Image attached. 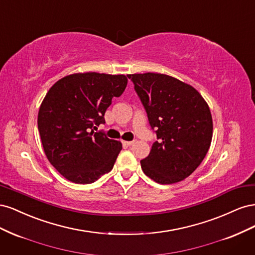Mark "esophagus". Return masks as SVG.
Here are the masks:
<instances>
[{"instance_id":"obj_1","label":"esophagus","mask_w":255,"mask_h":255,"mask_svg":"<svg viewBox=\"0 0 255 255\" xmlns=\"http://www.w3.org/2000/svg\"><path fill=\"white\" fill-rule=\"evenodd\" d=\"M122 143H123V145L129 146V145H132L134 143V141H122Z\"/></svg>"}]
</instances>
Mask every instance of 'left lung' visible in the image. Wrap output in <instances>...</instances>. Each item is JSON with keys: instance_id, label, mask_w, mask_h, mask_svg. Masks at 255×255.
<instances>
[{"instance_id": "1", "label": "left lung", "mask_w": 255, "mask_h": 255, "mask_svg": "<svg viewBox=\"0 0 255 255\" xmlns=\"http://www.w3.org/2000/svg\"><path fill=\"white\" fill-rule=\"evenodd\" d=\"M128 78L158 139L140 160L142 171L159 184L183 181L202 163L211 146L210 107L197 89L170 75L148 72Z\"/></svg>"}]
</instances>
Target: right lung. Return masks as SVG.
Returning <instances> with one entry per match:
<instances>
[{"label": "right lung", "instance_id": "add662e5", "mask_svg": "<svg viewBox=\"0 0 255 255\" xmlns=\"http://www.w3.org/2000/svg\"><path fill=\"white\" fill-rule=\"evenodd\" d=\"M127 84L125 74L73 73L57 81L45 95L38 129L45 155L67 180L90 184L113 169L122 143L94 128L105 123L107 107Z\"/></svg>", "mask_w": 255, "mask_h": 255}]
</instances>
